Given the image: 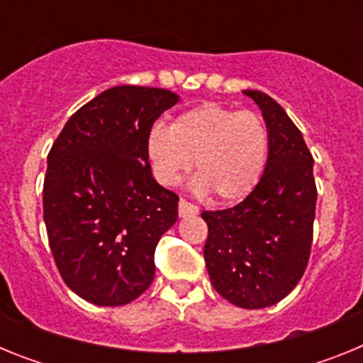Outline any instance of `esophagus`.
<instances>
[{
  "label": "esophagus",
  "instance_id": "esophagus-1",
  "mask_svg": "<svg viewBox=\"0 0 363 363\" xmlns=\"http://www.w3.org/2000/svg\"><path fill=\"white\" fill-rule=\"evenodd\" d=\"M178 213L182 218L194 216V214H198V207L194 203H189L187 200H184V198H182L178 203Z\"/></svg>",
  "mask_w": 363,
  "mask_h": 363
}]
</instances>
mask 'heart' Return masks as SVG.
<instances>
[{
    "instance_id": "heart-1",
    "label": "heart",
    "mask_w": 363,
    "mask_h": 363,
    "mask_svg": "<svg viewBox=\"0 0 363 363\" xmlns=\"http://www.w3.org/2000/svg\"><path fill=\"white\" fill-rule=\"evenodd\" d=\"M269 145L264 118L218 101L179 112L171 127L154 123L147 134V156L160 184L178 185L194 162V189L220 201L243 200L255 191Z\"/></svg>"
}]
</instances>
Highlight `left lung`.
Here are the masks:
<instances>
[{"instance_id":"obj_1","label":"left lung","mask_w":363,"mask_h":363,"mask_svg":"<svg viewBox=\"0 0 363 363\" xmlns=\"http://www.w3.org/2000/svg\"><path fill=\"white\" fill-rule=\"evenodd\" d=\"M243 94L262 108L269 158L245 200L201 213L209 227L203 258L218 294L243 309H264L284 300L303 277L318 192L314 160L287 112L264 92Z\"/></svg>"}]
</instances>
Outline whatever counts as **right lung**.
Returning <instances> with one entry per match:
<instances>
[{
    "label": "right lung",
    "mask_w": 363,
    "mask_h": 363,
    "mask_svg": "<svg viewBox=\"0 0 363 363\" xmlns=\"http://www.w3.org/2000/svg\"><path fill=\"white\" fill-rule=\"evenodd\" d=\"M179 96L107 89L74 112L47 156L43 220L57 271L74 293L125 306L154 280V251L178 200L152 178L147 134Z\"/></svg>",
    "instance_id": "obj_1"
}]
</instances>
